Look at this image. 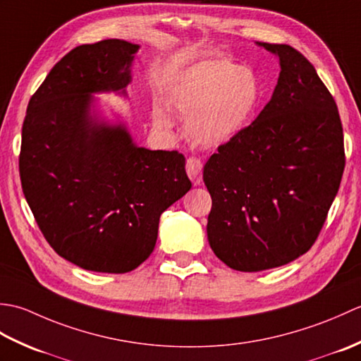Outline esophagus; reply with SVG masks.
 <instances>
[{
  "mask_svg": "<svg viewBox=\"0 0 361 361\" xmlns=\"http://www.w3.org/2000/svg\"><path fill=\"white\" fill-rule=\"evenodd\" d=\"M186 172H188V176L190 178V181H192L195 186L200 185L202 180H203V164H202V161L195 158V157L188 158Z\"/></svg>",
  "mask_w": 361,
  "mask_h": 361,
  "instance_id": "34e87169",
  "label": "esophagus"
}]
</instances>
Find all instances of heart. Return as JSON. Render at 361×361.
Here are the masks:
<instances>
[{
    "label": "heart",
    "mask_w": 361,
    "mask_h": 361,
    "mask_svg": "<svg viewBox=\"0 0 361 361\" xmlns=\"http://www.w3.org/2000/svg\"><path fill=\"white\" fill-rule=\"evenodd\" d=\"M262 97L256 73L228 59L203 60L176 75L167 93L172 110L188 118L190 140L204 147H219L250 126ZM153 124L167 130L172 122L157 106Z\"/></svg>",
    "instance_id": "heart-1"
}]
</instances>
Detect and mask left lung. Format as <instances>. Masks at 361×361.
I'll return each mask as SVG.
<instances>
[{
	"instance_id": "1",
	"label": "left lung",
	"mask_w": 361,
	"mask_h": 361,
	"mask_svg": "<svg viewBox=\"0 0 361 361\" xmlns=\"http://www.w3.org/2000/svg\"><path fill=\"white\" fill-rule=\"evenodd\" d=\"M279 59L273 96L203 167L212 208L208 240L237 271H262L315 243L344 171L343 127L332 94L301 52L256 43Z\"/></svg>"
}]
</instances>
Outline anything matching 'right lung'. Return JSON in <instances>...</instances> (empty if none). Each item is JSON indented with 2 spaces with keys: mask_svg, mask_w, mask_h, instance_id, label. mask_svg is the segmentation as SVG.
I'll list each match as a JSON object with an SVG mask.
<instances>
[{
  "mask_svg": "<svg viewBox=\"0 0 361 361\" xmlns=\"http://www.w3.org/2000/svg\"><path fill=\"white\" fill-rule=\"evenodd\" d=\"M140 44L118 38L70 51L30 97L20 178L44 239L83 270L128 273L155 248L159 217L190 189L176 150L137 147L97 93L127 97Z\"/></svg>",
  "mask_w": 361,
  "mask_h": 361,
  "instance_id": "right-lung-1",
  "label": "right lung"
}]
</instances>
